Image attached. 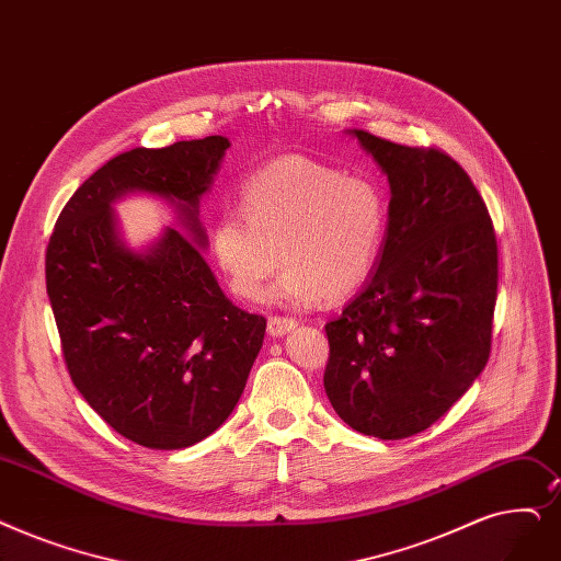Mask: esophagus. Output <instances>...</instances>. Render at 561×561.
<instances>
[{"label": "esophagus", "instance_id": "obj_1", "mask_svg": "<svg viewBox=\"0 0 561 561\" xmlns=\"http://www.w3.org/2000/svg\"><path fill=\"white\" fill-rule=\"evenodd\" d=\"M294 328H296V321L286 319V316H271V319H267V334L271 336H284Z\"/></svg>", "mask_w": 561, "mask_h": 561}]
</instances>
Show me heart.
<instances>
[{
  "label": "heart",
  "mask_w": 561,
  "mask_h": 561,
  "mask_svg": "<svg viewBox=\"0 0 561 561\" xmlns=\"http://www.w3.org/2000/svg\"><path fill=\"white\" fill-rule=\"evenodd\" d=\"M240 213L210 231L213 256L236 296L256 300L279 263L275 300H344L369 279L387 233V199L367 176L307 156H282L242 179Z\"/></svg>",
  "instance_id": "1"
}]
</instances>
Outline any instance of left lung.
<instances>
[{
	"label": "left lung",
	"mask_w": 561,
	"mask_h": 561,
	"mask_svg": "<svg viewBox=\"0 0 561 561\" xmlns=\"http://www.w3.org/2000/svg\"><path fill=\"white\" fill-rule=\"evenodd\" d=\"M389 181L376 273L325 325V394L351 428L422 433L468 392L491 355L497 240L456 160L351 130Z\"/></svg>",
	"instance_id": "obj_1"
}]
</instances>
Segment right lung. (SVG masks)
Listing matches in <instances>:
<instances>
[{"instance_id":"obj_1","label":"right lung","mask_w":561,"mask_h":561,"mask_svg":"<svg viewBox=\"0 0 561 561\" xmlns=\"http://www.w3.org/2000/svg\"><path fill=\"white\" fill-rule=\"evenodd\" d=\"M213 135L105 162L64 206L45 284L72 385L128 440L183 449L231 415L263 346L265 319L238 309L204 259L199 199L229 149ZM146 191L178 208L144 253L117 233L111 204Z\"/></svg>"}]
</instances>
